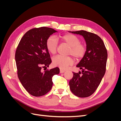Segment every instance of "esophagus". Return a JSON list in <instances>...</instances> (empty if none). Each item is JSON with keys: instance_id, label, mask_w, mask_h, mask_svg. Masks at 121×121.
Masks as SVG:
<instances>
[{"instance_id": "esophagus-1", "label": "esophagus", "mask_w": 121, "mask_h": 121, "mask_svg": "<svg viewBox=\"0 0 121 121\" xmlns=\"http://www.w3.org/2000/svg\"><path fill=\"white\" fill-rule=\"evenodd\" d=\"M65 70H64V69H60V73H63L64 72H65Z\"/></svg>"}]
</instances>
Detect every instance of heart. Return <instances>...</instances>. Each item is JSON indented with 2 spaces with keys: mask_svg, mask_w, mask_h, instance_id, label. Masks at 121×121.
<instances>
[{
  "mask_svg": "<svg viewBox=\"0 0 121 121\" xmlns=\"http://www.w3.org/2000/svg\"><path fill=\"white\" fill-rule=\"evenodd\" d=\"M59 40L61 43L69 46L68 54H71L76 59L82 58L86 53V46L80 43V39L76 36L66 34L61 36ZM46 47L49 52L52 54L56 53L57 48L56 39L53 36L50 37L46 41ZM53 64L63 69H66L74 63V60L70 56H57L53 58Z\"/></svg>",
  "mask_w": 121,
  "mask_h": 121,
  "instance_id": "1",
  "label": "heart"
}]
</instances>
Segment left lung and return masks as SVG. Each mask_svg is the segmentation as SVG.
I'll use <instances>...</instances> for the list:
<instances>
[{
	"instance_id": "left-lung-1",
	"label": "left lung",
	"mask_w": 121,
	"mask_h": 121,
	"mask_svg": "<svg viewBox=\"0 0 121 121\" xmlns=\"http://www.w3.org/2000/svg\"><path fill=\"white\" fill-rule=\"evenodd\" d=\"M69 32L82 35L86 43V53L77 65L82 72H73L69 87L76 96L88 97L96 90L105 74L107 50L102 40L96 34L84 30Z\"/></svg>"
}]
</instances>
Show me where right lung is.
<instances>
[{
    "instance_id": "obj_1",
    "label": "right lung",
    "mask_w": 121,
    "mask_h": 121,
    "mask_svg": "<svg viewBox=\"0 0 121 121\" xmlns=\"http://www.w3.org/2000/svg\"><path fill=\"white\" fill-rule=\"evenodd\" d=\"M56 32L53 29L45 27L32 29L25 34L17 48L18 78L33 96H41L48 93L52 87L53 76L60 73L57 67L42 71V68L48 67L52 63L46 41Z\"/></svg>"
}]
</instances>
